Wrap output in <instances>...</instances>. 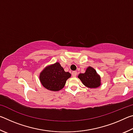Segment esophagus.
<instances>
[{
	"instance_id": "obj_1",
	"label": "esophagus",
	"mask_w": 133,
	"mask_h": 133,
	"mask_svg": "<svg viewBox=\"0 0 133 133\" xmlns=\"http://www.w3.org/2000/svg\"><path fill=\"white\" fill-rule=\"evenodd\" d=\"M71 75H72V76H73V77H76V76H77V71H72Z\"/></svg>"
}]
</instances>
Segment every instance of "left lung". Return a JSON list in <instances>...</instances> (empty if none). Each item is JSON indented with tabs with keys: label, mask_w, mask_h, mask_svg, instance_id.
Returning a JSON list of instances; mask_svg holds the SVG:
<instances>
[{
	"label": "left lung",
	"mask_w": 133,
	"mask_h": 133,
	"mask_svg": "<svg viewBox=\"0 0 133 133\" xmlns=\"http://www.w3.org/2000/svg\"><path fill=\"white\" fill-rule=\"evenodd\" d=\"M78 78L85 87L89 89L98 88L102 84L100 76L91 66L87 67L84 73H80Z\"/></svg>",
	"instance_id": "obj_1"
}]
</instances>
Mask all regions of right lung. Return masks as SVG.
<instances>
[{
  "label": "right lung",
  "mask_w": 133,
  "mask_h": 133,
  "mask_svg": "<svg viewBox=\"0 0 133 133\" xmlns=\"http://www.w3.org/2000/svg\"><path fill=\"white\" fill-rule=\"evenodd\" d=\"M70 77L71 74L65 71L59 62H56L44 67L40 73L39 80L45 89L57 91L63 88L66 80Z\"/></svg>",
  "instance_id": "right-lung-1"
}]
</instances>
